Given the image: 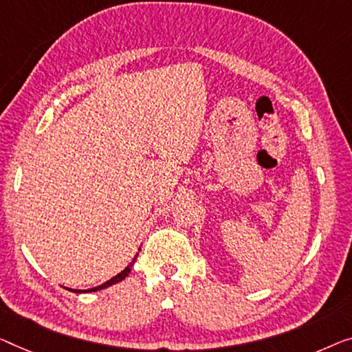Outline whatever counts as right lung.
<instances>
[{"mask_svg": "<svg viewBox=\"0 0 352 352\" xmlns=\"http://www.w3.org/2000/svg\"><path fill=\"white\" fill-rule=\"evenodd\" d=\"M138 256H139V253L134 256V259L129 262L128 265L124 267V269L120 272L118 275H115L113 278H110L109 281H106V283H102V285H99V286H96V287H90V289H71V287H66L67 291H71V292H76V294H85V292H94V291H101V289H106V287H109V286H112V285H117V283H120L122 280H124L126 276L129 275V272H131V267L134 265V262H135V259H138Z\"/></svg>", "mask_w": 352, "mask_h": 352, "instance_id": "add662e5", "label": "right lung"}]
</instances>
